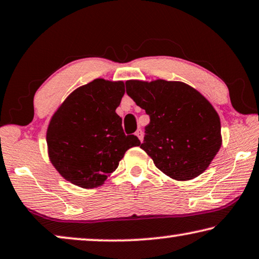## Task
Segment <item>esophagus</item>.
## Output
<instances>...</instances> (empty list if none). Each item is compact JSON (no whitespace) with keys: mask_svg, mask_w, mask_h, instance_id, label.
Instances as JSON below:
<instances>
[{"mask_svg":"<svg viewBox=\"0 0 259 259\" xmlns=\"http://www.w3.org/2000/svg\"><path fill=\"white\" fill-rule=\"evenodd\" d=\"M136 136L139 138V140L142 141V139H144V132H142V130L139 128L136 132Z\"/></svg>","mask_w":259,"mask_h":259,"instance_id":"34e87169","label":"esophagus"}]
</instances>
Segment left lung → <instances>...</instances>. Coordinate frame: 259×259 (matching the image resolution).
Masks as SVG:
<instances>
[{"label": "left lung", "instance_id": "obj_1", "mask_svg": "<svg viewBox=\"0 0 259 259\" xmlns=\"http://www.w3.org/2000/svg\"><path fill=\"white\" fill-rule=\"evenodd\" d=\"M126 93L149 115L140 147L178 181L207 169L222 145L220 117L200 92L181 81L127 80Z\"/></svg>", "mask_w": 259, "mask_h": 259}]
</instances>
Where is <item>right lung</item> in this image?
<instances>
[{"instance_id": "obj_1", "label": "right lung", "mask_w": 259, "mask_h": 259, "mask_svg": "<svg viewBox=\"0 0 259 259\" xmlns=\"http://www.w3.org/2000/svg\"><path fill=\"white\" fill-rule=\"evenodd\" d=\"M125 93L122 81L95 79L71 93L51 118L49 157L63 178L83 188L103 185L127 149L140 146L126 136L115 113Z\"/></svg>"}]
</instances>
